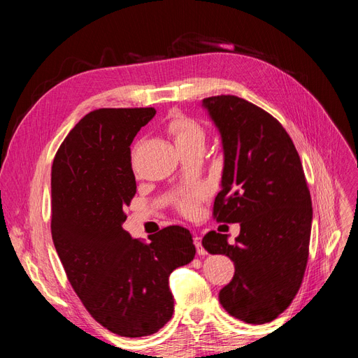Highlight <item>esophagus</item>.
I'll return each instance as SVG.
<instances>
[{"label":"esophagus","mask_w":358,"mask_h":358,"mask_svg":"<svg viewBox=\"0 0 358 358\" xmlns=\"http://www.w3.org/2000/svg\"><path fill=\"white\" fill-rule=\"evenodd\" d=\"M194 245H196V248H197V254L199 255H204L206 254V249L201 245V237L200 236L194 237Z\"/></svg>","instance_id":"obj_1"}]
</instances>
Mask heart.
Masks as SVG:
<instances>
[{"label":"heart","instance_id":"obj_1","mask_svg":"<svg viewBox=\"0 0 358 358\" xmlns=\"http://www.w3.org/2000/svg\"><path fill=\"white\" fill-rule=\"evenodd\" d=\"M169 131L171 133L173 138H175L176 146L179 149L191 146L197 142H204V133L201 127L196 121H192V119L183 115H176L171 119L169 124ZM197 203L199 196H189L180 201L179 208L183 213L191 216L197 210Z\"/></svg>","mask_w":358,"mask_h":358}]
</instances>
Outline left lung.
I'll return each mask as SVG.
<instances>
[{
    "mask_svg": "<svg viewBox=\"0 0 358 358\" xmlns=\"http://www.w3.org/2000/svg\"><path fill=\"white\" fill-rule=\"evenodd\" d=\"M218 128L224 169L215 197L216 221L241 224L234 243L209 231L203 246L234 263L220 291L222 308L248 324L273 321L296 297L305 275L312 201L301 161L276 119L236 95L203 100Z\"/></svg>",
    "mask_w": 358,
    "mask_h": 358,
    "instance_id": "obj_1",
    "label": "left lung"
}]
</instances>
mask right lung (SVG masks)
<instances>
[{"mask_svg":"<svg viewBox=\"0 0 358 358\" xmlns=\"http://www.w3.org/2000/svg\"><path fill=\"white\" fill-rule=\"evenodd\" d=\"M154 107L99 109L76 124L52 166V239L92 318L125 338L157 333L175 310L169 276L192 262L189 230L170 225L133 239L122 229L136 196L131 149Z\"/></svg>","mask_w":358,"mask_h":358,"instance_id":"add662e5","label":"right lung"}]
</instances>
